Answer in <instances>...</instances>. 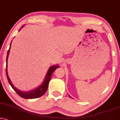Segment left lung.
<instances>
[{
    "mask_svg": "<svg viewBox=\"0 0 120 120\" xmlns=\"http://www.w3.org/2000/svg\"><path fill=\"white\" fill-rule=\"evenodd\" d=\"M69 97H71V96H69Z\"/></svg>",
    "mask_w": 120,
    "mask_h": 120,
    "instance_id": "obj_1",
    "label": "left lung"
}]
</instances>
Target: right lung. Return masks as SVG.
<instances>
[{"instance_id":"right-lung-1","label":"right lung","mask_w":120,"mask_h":120,"mask_svg":"<svg viewBox=\"0 0 120 120\" xmlns=\"http://www.w3.org/2000/svg\"><path fill=\"white\" fill-rule=\"evenodd\" d=\"M23 26H22V28L23 27ZM21 28L20 29H21ZM20 29H19V30H20ZM11 42H12V41H11ZM11 43L10 44L9 49L8 53H7V60H6V63H7V64H6V74H7V78H8V82L9 83L10 85L11 86V87H12L13 89L16 92V93H17L19 96L22 97V98H24L26 99H33L41 97V96H42L44 94H45V92L47 91V89H48L49 82L50 80H51L52 75L53 72H54L57 68L60 67V66H59L58 65H55V66H51V67H49V68L48 69V72H47L46 75H45V78H44V81H43L42 83H41V85H39L38 87H36L35 89H33L27 92H23L20 91V90L17 89L15 87H14V86H13L12 83L11 82V81L10 80V78L9 77L8 75V70H7V67H8V63L7 62H7V60H8V58L9 56V53L10 52V47H11Z\"/></svg>"}]
</instances>
